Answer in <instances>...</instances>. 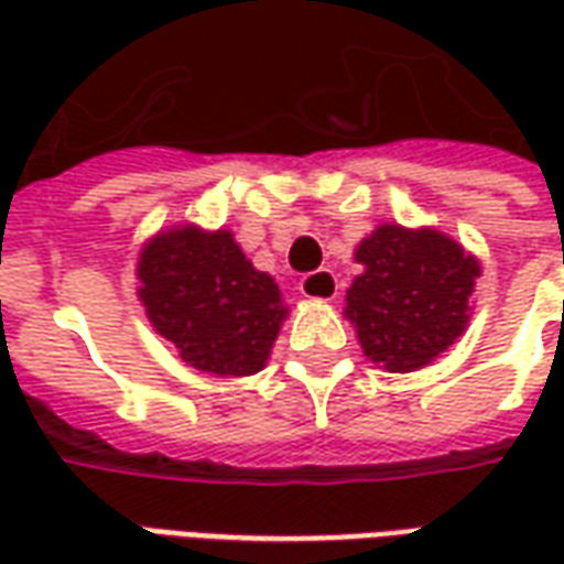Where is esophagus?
Masks as SVG:
<instances>
[{
    "mask_svg": "<svg viewBox=\"0 0 564 564\" xmlns=\"http://www.w3.org/2000/svg\"><path fill=\"white\" fill-rule=\"evenodd\" d=\"M302 295L314 299V302H335L341 295V283L332 271H314V274L302 278Z\"/></svg>",
    "mask_w": 564,
    "mask_h": 564,
    "instance_id": "34e87169",
    "label": "esophagus"
}]
</instances>
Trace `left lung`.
Returning a JSON list of instances; mask_svg holds the SVG:
<instances>
[{
	"label": "left lung",
	"instance_id": "8db88e82",
	"mask_svg": "<svg viewBox=\"0 0 564 564\" xmlns=\"http://www.w3.org/2000/svg\"><path fill=\"white\" fill-rule=\"evenodd\" d=\"M354 257L362 274L347 290L344 317L375 366L392 375L432 366L468 329L480 262L449 235L380 223Z\"/></svg>",
	"mask_w": 564,
	"mask_h": 564
}]
</instances>
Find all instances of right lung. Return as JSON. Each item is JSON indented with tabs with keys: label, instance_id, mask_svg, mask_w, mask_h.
Listing matches in <instances>:
<instances>
[{
	"label": "right lung",
	"instance_id": "add662e5",
	"mask_svg": "<svg viewBox=\"0 0 564 564\" xmlns=\"http://www.w3.org/2000/svg\"><path fill=\"white\" fill-rule=\"evenodd\" d=\"M135 278L150 326L210 378L262 371L290 314L274 278L253 269L229 229H162L141 247Z\"/></svg>",
	"mask_w": 564,
	"mask_h": 564
}]
</instances>
